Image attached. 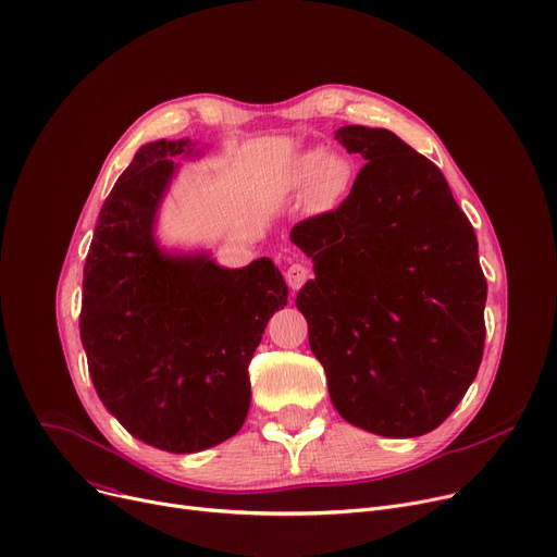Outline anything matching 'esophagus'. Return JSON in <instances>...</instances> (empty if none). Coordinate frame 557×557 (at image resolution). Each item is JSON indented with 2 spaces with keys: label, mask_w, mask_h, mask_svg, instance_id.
<instances>
[{
  "label": "esophagus",
  "mask_w": 557,
  "mask_h": 557,
  "mask_svg": "<svg viewBox=\"0 0 557 557\" xmlns=\"http://www.w3.org/2000/svg\"><path fill=\"white\" fill-rule=\"evenodd\" d=\"M310 278V270L304 263H292L285 270V281L292 289H301L306 285V281Z\"/></svg>",
  "instance_id": "obj_1"
}]
</instances>
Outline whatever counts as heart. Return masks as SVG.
<instances>
[{
  "label": "heart",
  "mask_w": 557,
  "mask_h": 557,
  "mask_svg": "<svg viewBox=\"0 0 557 557\" xmlns=\"http://www.w3.org/2000/svg\"><path fill=\"white\" fill-rule=\"evenodd\" d=\"M294 178L301 185L323 187L325 191L338 194L350 181L348 162L327 156L325 151H308L294 164Z\"/></svg>",
  "instance_id": "1"
}]
</instances>
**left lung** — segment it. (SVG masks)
Masks as SVG:
<instances>
[{"instance_id":"8db88e82","label":"left lung","mask_w":557,"mask_h":557,"mask_svg":"<svg viewBox=\"0 0 557 557\" xmlns=\"http://www.w3.org/2000/svg\"><path fill=\"white\" fill-rule=\"evenodd\" d=\"M334 138L366 164L334 211L289 232L317 274L296 308L336 412L381 437H419L482 363L478 238L442 171L393 132L348 124Z\"/></svg>"}]
</instances>
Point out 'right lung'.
Segmentation results:
<instances>
[{"label":"right lung","mask_w":557,"mask_h":557,"mask_svg":"<svg viewBox=\"0 0 557 557\" xmlns=\"http://www.w3.org/2000/svg\"><path fill=\"white\" fill-rule=\"evenodd\" d=\"M196 143L143 145L104 200L84 263L79 336L104 408L136 440L198 453L240 431L247 366L265 325L287 306L270 259L216 265L207 251H164L160 202Z\"/></svg>","instance_id":"right-lung-1"}]
</instances>
